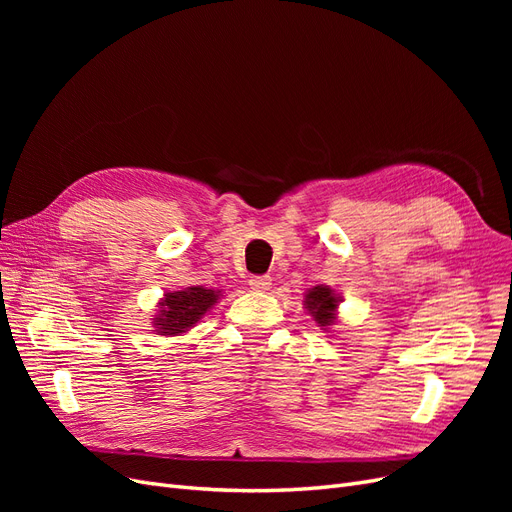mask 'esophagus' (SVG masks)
I'll return each instance as SVG.
<instances>
[{"mask_svg": "<svg viewBox=\"0 0 512 512\" xmlns=\"http://www.w3.org/2000/svg\"><path fill=\"white\" fill-rule=\"evenodd\" d=\"M250 288L252 290H267L269 286H271V277L269 275H254V277H250Z\"/></svg>", "mask_w": 512, "mask_h": 512, "instance_id": "esophagus-1", "label": "esophagus"}]
</instances>
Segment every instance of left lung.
<instances>
[{
	"instance_id": "8db88e82",
	"label": "left lung",
	"mask_w": 512,
	"mask_h": 512,
	"mask_svg": "<svg viewBox=\"0 0 512 512\" xmlns=\"http://www.w3.org/2000/svg\"><path fill=\"white\" fill-rule=\"evenodd\" d=\"M305 305L309 309V314L318 322V327H329V324L335 322L337 297L329 286H316L309 290L305 294Z\"/></svg>"
}]
</instances>
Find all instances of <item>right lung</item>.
Segmentation results:
<instances>
[{"label":"right lung","instance_id":"1","mask_svg":"<svg viewBox=\"0 0 512 512\" xmlns=\"http://www.w3.org/2000/svg\"><path fill=\"white\" fill-rule=\"evenodd\" d=\"M220 294L203 286H192L179 292H168L160 316L153 320L160 335H177L192 329L194 324L207 314V309L218 303Z\"/></svg>","mask_w":512,"mask_h":512}]
</instances>
